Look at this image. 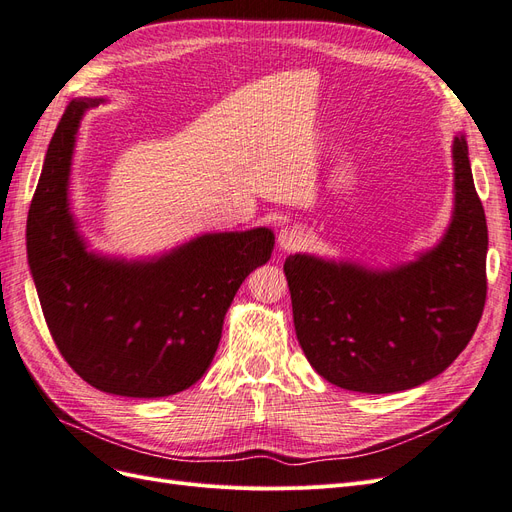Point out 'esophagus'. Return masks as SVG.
I'll use <instances>...</instances> for the list:
<instances>
[{
    "mask_svg": "<svg viewBox=\"0 0 512 512\" xmlns=\"http://www.w3.org/2000/svg\"><path fill=\"white\" fill-rule=\"evenodd\" d=\"M303 239L305 235L301 226H286L284 230H280V237H277L282 250H297V247L303 245Z\"/></svg>",
    "mask_w": 512,
    "mask_h": 512,
    "instance_id": "34e87169",
    "label": "esophagus"
}]
</instances>
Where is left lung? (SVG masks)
Instances as JSON below:
<instances>
[{"label":"left lung","instance_id":"left-lung-1","mask_svg":"<svg viewBox=\"0 0 512 512\" xmlns=\"http://www.w3.org/2000/svg\"><path fill=\"white\" fill-rule=\"evenodd\" d=\"M455 215L412 265L369 271L294 254L284 262L294 331L318 374L359 393L423 384L468 346L487 299V220L466 138L453 143Z\"/></svg>","mask_w":512,"mask_h":512}]
</instances>
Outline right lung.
<instances>
[{
  "instance_id": "obj_1",
  "label": "right lung",
  "mask_w": 512,
  "mask_h": 512,
  "mask_svg": "<svg viewBox=\"0 0 512 512\" xmlns=\"http://www.w3.org/2000/svg\"><path fill=\"white\" fill-rule=\"evenodd\" d=\"M72 100L46 151L27 215V256L46 327L87 384L123 397H166L203 378L226 309L271 258L269 228L218 232L156 262L89 254L68 211L74 134L85 108Z\"/></svg>"
}]
</instances>
